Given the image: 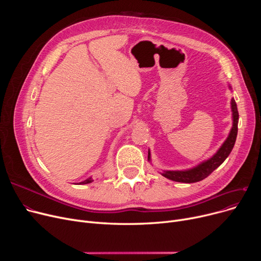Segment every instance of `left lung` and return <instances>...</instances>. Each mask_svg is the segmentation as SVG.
I'll list each match as a JSON object with an SVG mask.
<instances>
[{
	"label": "left lung",
	"instance_id": "obj_1",
	"mask_svg": "<svg viewBox=\"0 0 261 261\" xmlns=\"http://www.w3.org/2000/svg\"><path fill=\"white\" fill-rule=\"evenodd\" d=\"M231 111H232V128L228 135L227 140L221 146V148L218 150L217 153L211 158L210 160L203 162L199 166L184 171H164L162 175L169 180L181 182V183H195L204 180L215 169H217L221 164L225 161V159L229 155L230 151L234 148L237 133H238V119L239 114L237 110V105L234 98H231ZM150 153L148 152V160L150 159Z\"/></svg>",
	"mask_w": 261,
	"mask_h": 261
}]
</instances>
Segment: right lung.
I'll list each match as a JSON object with an SVG mask.
<instances>
[{
    "mask_svg": "<svg viewBox=\"0 0 261 261\" xmlns=\"http://www.w3.org/2000/svg\"><path fill=\"white\" fill-rule=\"evenodd\" d=\"M93 180L91 179V177H90V179H87L86 181H84V182H81V183H79V184H88V183H91Z\"/></svg>",
    "mask_w": 261,
    "mask_h": 261,
    "instance_id": "1",
    "label": "right lung"
}]
</instances>
